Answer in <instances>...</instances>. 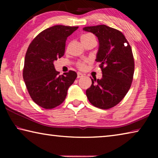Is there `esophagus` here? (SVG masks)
I'll use <instances>...</instances> for the list:
<instances>
[{"mask_svg": "<svg viewBox=\"0 0 158 158\" xmlns=\"http://www.w3.org/2000/svg\"><path fill=\"white\" fill-rule=\"evenodd\" d=\"M83 76H84V74H83L82 73H77V78H81V77H82Z\"/></svg>", "mask_w": 158, "mask_h": 158, "instance_id": "1", "label": "esophagus"}]
</instances>
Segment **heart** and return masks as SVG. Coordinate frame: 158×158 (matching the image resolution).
<instances>
[{
    "label": "heart",
    "mask_w": 158,
    "mask_h": 158,
    "mask_svg": "<svg viewBox=\"0 0 158 158\" xmlns=\"http://www.w3.org/2000/svg\"><path fill=\"white\" fill-rule=\"evenodd\" d=\"M93 37H94V36H93L92 34L86 33V34L83 35L81 37V42H84L85 40H89V39L93 38ZM87 62H89V60H85L84 61H79V62L77 63V66H78L80 69H84L85 68V64Z\"/></svg>",
    "instance_id": "obj_1"
}]
</instances>
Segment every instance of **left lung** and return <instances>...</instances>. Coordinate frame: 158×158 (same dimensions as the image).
<instances>
[{
  "label": "left lung",
  "mask_w": 158,
  "mask_h": 158,
  "mask_svg": "<svg viewBox=\"0 0 158 158\" xmlns=\"http://www.w3.org/2000/svg\"><path fill=\"white\" fill-rule=\"evenodd\" d=\"M83 30L98 37L95 61L102 72L100 79H91L85 94L93 106L108 109L118 105L127 94L133 79L135 62L132 49L124 35L106 25L87 26Z\"/></svg>",
  "instance_id": "obj_1"
}]
</instances>
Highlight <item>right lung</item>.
Segmentation results:
<instances>
[{
  "instance_id": "right-lung-1",
  "label": "right lung",
  "mask_w": 158,
  "mask_h": 158,
  "mask_svg": "<svg viewBox=\"0 0 158 158\" xmlns=\"http://www.w3.org/2000/svg\"><path fill=\"white\" fill-rule=\"evenodd\" d=\"M78 28L52 26L41 32L29 45L23 77L32 100L42 108L49 109L60 105L77 78V74L72 70L59 75L53 62L64 55L67 38Z\"/></svg>"
}]
</instances>
